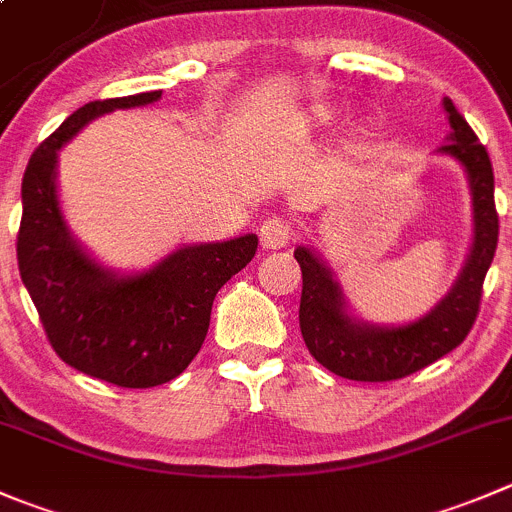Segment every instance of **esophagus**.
Segmentation results:
<instances>
[{
    "label": "esophagus",
    "mask_w": 512,
    "mask_h": 512,
    "mask_svg": "<svg viewBox=\"0 0 512 512\" xmlns=\"http://www.w3.org/2000/svg\"><path fill=\"white\" fill-rule=\"evenodd\" d=\"M290 240H292V227L287 220H282V217H272V220L262 222L260 242L265 250H282V247L290 245Z\"/></svg>",
    "instance_id": "1"
}]
</instances>
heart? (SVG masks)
<instances>
[{"label":"heart","instance_id":"obj_1","mask_svg":"<svg viewBox=\"0 0 512 512\" xmlns=\"http://www.w3.org/2000/svg\"><path fill=\"white\" fill-rule=\"evenodd\" d=\"M330 119H332V114H330V109H325V107H312L310 112L305 114V130L307 132H315V130H320V127H325V124H330Z\"/></svg>","mask_w":512,"mask_h":512}]
</instances>
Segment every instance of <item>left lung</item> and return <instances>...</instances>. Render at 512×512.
Segmentation results:
<instances>
[{"label": "left lung", "mask_w": 512, "mask_h": 512, "mask_svg": "<svg viewBox=\"0 0 512 512\" xmlns=\"http://www.w3.org/2000/svg\"><path fill=\"white\" fill-rule=\"evenodd\" d=\"M450 135L440 147L463 167L473 207V242L458 280L423 317L405 325H377L352 312L332 267L315 247L300 245L295 260L302 270L300 330L310 355L335 375L360 382H385L413 375L440 360L468 337L480 310L483 280L498 247L495 177L490 157L470 124L443 97Z\"/></svg>", "instance_id": "left-lung-1"}]
</instances>
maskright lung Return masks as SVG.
<instances>
[{
	"label": "right lung",
	"mask_w": 512,
	"mask_h": 512,
	"mask_svg": "<svg viewBox=\"0 0 512 512\" xmlns=\"http://www.w3.org/2000/svg\"><path fill=\"white\" fill-rule=\"evenodd\" d=\"M162 92L89 102L69 114L29 160L22 180L19 275L54 352L119 388H155L195 360L217 290L255 257L257 235L182 245L147 270L102 265L74 237L59 205V150L92 119L147 107Z\"/></svg>",
	"instance_id": "add662e5"
}]
</instances>
